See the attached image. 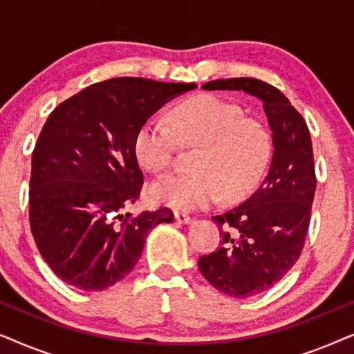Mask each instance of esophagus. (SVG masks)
<instances>
[{"label": "esophagus", "instance_id": "obj_1", "mask_svg": "<svg viewBox=\"0 0 354 354\" xmlns=\"http://www.w3.org/2000/svg\"><path fill=\"white\" fill-rule=\"evenodd\" d=\"M174 217H176V222H178V224H190L192 222V217L183 214V212H176V216Z\"/></svg>", "mask_w": 354, "mask_h": 354}]
</instances>
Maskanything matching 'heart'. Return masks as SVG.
Here are the masks:
<instances>
[{"instance_id": "b5f03b06", "label": "heart", "mask_w": 354, "mask_h": 354, "mask_svg": "<svg viewBox=\"0 0 354 354\" xmlns=\"http://www.w3.org/2000/svg\"><path fill=\"white\" fill-rule=\"evenodd\" d=\"M172 128L151 118L140 125L133 140L138 162L151 172L172 166L177 142L198 147L195 174H171L149 185V198L178 211H195L222 196L227 201L248 195L263 177L270 156V137L258 120L245 118L234 103L201 95L178 104Z\"/></svg>"}]
</instances>
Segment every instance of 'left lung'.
<instances>
[{"instance_id": "1", "label": "left lung", "mask_w": 354, "mask_h": 354, "mask_svg": "<svg viewBox=\"0 0 354 354\" xmlns=\"http://www.w3.org/2000/svg\"><path fill=\"white\" fill-rule=\"evenodd\" d=\"M203 90L245 91L258 98L272 132L268 176L245 203L212 217L219 248L198 261L203 277L219 292L254 297L274 287L301 254L316 192L311 135L287 96L263 80L219 79Z\"/></svg>"}]
</instances>
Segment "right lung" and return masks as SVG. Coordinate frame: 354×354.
Wrapping results in <instances>:
<instances>
[{"instance_id":"1","label":"right lung","mask_w":354,"mask_h":354,"mask_svg":"<svg viewBox=\"0 0 354 354\" xmlns=\"http://www.w3.org/2000/svg\"><path fill=\"white\" fill-rule=\"evenodd\" d=\"M196 84L118 77L66 100L43 125L32 154L30 230L62 282L85 292L113 287L135 268L149 230L172 211L127 212L143 172L133 140L145 120Z\"/></svg>"}]
</instances>
